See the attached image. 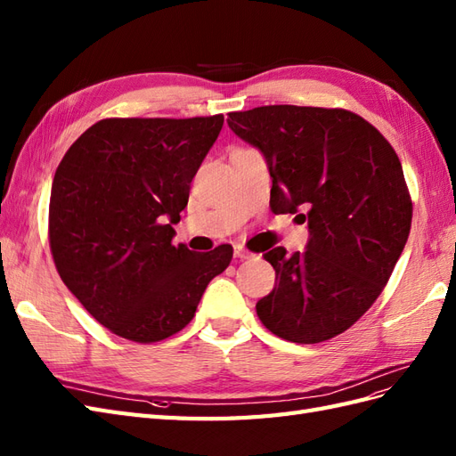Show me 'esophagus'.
Masks as SVG:
<instances>
[{
    "mask_svg": "<svg viewBox=\"0 0 456 456\" xmlns=\"http://www.w3.org/2000/svg\"><path fill=\"white\" fill-rule=\"evenodd\" d=\"M233 255H236V258H240V261H245V258H251L253 253L249 249L241 248V245H236V249H233Z\"/></svg>",
    "mask_w": 456,
    "mask_h": 456,
    "instance_id": "34e87169",
    "label": "esophagus"
}]
</instances>
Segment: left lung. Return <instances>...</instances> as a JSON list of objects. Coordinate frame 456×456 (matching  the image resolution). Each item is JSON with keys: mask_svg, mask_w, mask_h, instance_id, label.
<instances>
[{"mask_svg": "<svg viewBox=\"0 0 456 456\" xmlns=\"http://www.w3.org/2000/svg\"><path fill=\"white\" fill-rule=\"evenodd\" d=\"M228 126L265 155L270 208L299 213L311 230L305 253L263 255L276 286L256 303L258 320L293 343L343 334L384 291L409 240L412 200L395 150L338 107L265 105L228 113Z\"/></svg>", "mask_w": 456, "mask_h": 456, "instance_id": "1", "label": "left lung"}]
</instances>
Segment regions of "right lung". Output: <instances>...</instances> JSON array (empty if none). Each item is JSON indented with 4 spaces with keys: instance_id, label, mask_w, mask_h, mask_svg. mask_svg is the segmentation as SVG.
I'll use <instances>...</instances> for the list:
<instances>
[{
    "instance_id": "1",
    "label": "right lung",
    "mask_w": 456,
    "mask_h": 456,
    "mask_svg": "<svg viewBox=\"0 0 456 456\" xmlns=\"http://www.w3.org/2000/svg\"><path fill=\"white\" fill-rule=\"evenodd\" d=\"M224 125L193 118H103L69 147L49 198V249L70 293L115 336L178 334L232 261L172 243L190 183Z\"/></svg>"
}]
</instances>
